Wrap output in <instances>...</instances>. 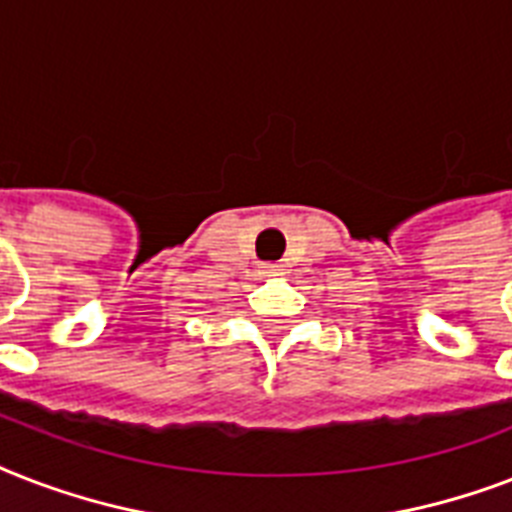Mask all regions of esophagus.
Masks as SVG:
<instances>
[{"label":"esophagus","instance_id":"1","mask_svg":"<svg viewBox=\"0 0 512 512\" xmlns=\"http://www.w3.org/2000/svg\"><path fill=\"white\" fill-rule=\"evenodd\" d=\"M279 273H281V265H276V263L263 265V276H279Z\"/></svg>","mask_w":512,"mask_h":512}]
</instances>
